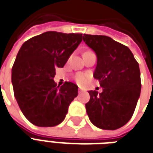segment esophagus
I'll return each instance as SVG.
<instances>
[{
  "label": "esophagus",
  "mask_w": 153,
  "mask_h": 153,
  "mask_svg": "<svg viewBox=\"0 0 153 153\" xmlns=\"http://www.w3.org/2000/svg\"><path fill=\"white\" fill-rule=\"evenodd\" d=\"M78 92L79 93H81V92H83V89L81 87H79V89H78Z\"/></svg>",
  "instance_id": "esophagus-1"
}]
</instances>
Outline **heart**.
<instances>
[{"label":"heart","mask_w":153,"mask_h":153,"mask_svg":"<svg viewBox=\"0 0 153 153\" xmlns=\"http://www.w3.org/2000/svg\"><path fill=\"white\" fill-rule=\"evenodd\" d=\"M87 79L88 75L84 74V73H78L75 76V80L78 84H84V83L86 82Z\"/></svg>","instance_id":"b5f03b06"}]
</instances>
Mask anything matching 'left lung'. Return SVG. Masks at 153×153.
I'll list each match as a JSON object with an SVG mask.
<instances>
[{
	"instance_id": "8db88e82",
	"label": "left lung",
	"mask_w": 153,
	"mask_h": 153,
	"mask_svg": "<svg viewBox=\"0 0 153 153\" xmlns=\"http://www.w3.org/2000/svg\"><path fill=\"white\" fill-rule=\"evenodd\" d=\"M97 56L94 77L102 93L90 90L85 108L90 121L102 130H117L132 117L141 91L139 63L129 48L107 36L84 34Z\"/></svg>"
}]
</instances>
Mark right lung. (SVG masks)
<instances>
[{"instance_id":"1","label":"right lung","mask_w":153,"mask_h":153,"mask_svg":"<svg viewBox=\"0 0 153 153\" xmlns=\"http://www.w3.org/2000/svg\"><path fill=\"white\" fill-rule=\"evenodd\" d=\"M82 34L46 32L25 41L12 68L14 97L21 111L36 126H55L64 120L78 86H57L55 68H63L82 41Z\"/></svg>"}]
</instances>
